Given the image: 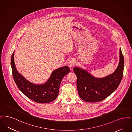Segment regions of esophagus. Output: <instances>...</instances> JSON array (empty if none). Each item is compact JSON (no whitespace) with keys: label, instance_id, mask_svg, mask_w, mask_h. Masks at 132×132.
<instances>
[{"label":"esophagus","instance_id":"esophagus-1","mask_svg":"<svg viewBox=\"0 0 132 132\" xmlns=\"http://www.w3.org/2000/svg\"><path fill=\"white\" fill-rule=\"evenodd\" d=\"M68 64L70 69H72V67L75 65V60L74 59H69V61L68 62Z\"/></svg>","mask_w":132,"mask_h":132}]
</instances>
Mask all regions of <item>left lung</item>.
Returning a JSON list of instances; mask_svg holds the SVG:
<instances>
[{
	"label": "left lung",
	"mask_w": 132,
	"mask_h": 132,
	"mask_svg": "<svg viewBox=\"0 0 132 132\" xmlns=\"http://www.w3.org/2000/svg\"><path fill=\"white\" fill-rule=\"evenodd\" d=\"M119 62L113 73L103 78H96L85 69L73 68L77 76L78 94L82 100L89 102L103 101L117 89L121 81L124 66V56L120 48Z\"/></svg>",
	"instance_id": "left-lung-1"
}]
</instances>
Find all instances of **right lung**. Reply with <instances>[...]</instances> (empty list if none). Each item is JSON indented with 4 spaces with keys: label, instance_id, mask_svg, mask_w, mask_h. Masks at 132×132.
Here are the masks:
<instances>
[{
    "label": "right lung",
    "instance_id": "right-lung-1",
    "mask_svg": "<svg viewBox=\"0 0 132 132\" xmlns=\"http://www.w3.org/2000/svg\"><path fill=\"white\" fill-rule=\"evenodd\" d=\"M14 51L11 59L13 77L19 89L31 101L39 103H50L58 96L59 87L64 77L70 72L67 66L54 70L48 80L43 84L32 83L22 75L16 69L14 59Z\"/></svg>",
    "mask_w": 132,
    "mask_h": 132
}]
</instances>
